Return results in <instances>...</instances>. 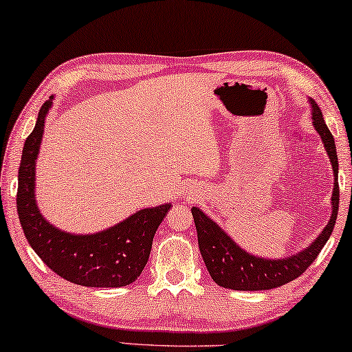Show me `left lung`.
I'll use <instances>...</instances> for the list:
<instances>
[{"label":"left lung","mask_w":352,"mask_h":352,"mask_svg":"<svg viewBox=\"0 0 352 352\" xmlns=\"http://www.w3.org/2000/svg\"><path fill=\"white\" fill-rule=\"evenodd\" d=\"M309 105L312 124L324 142L325 152L330 158L331 168H333V192H331V214L329 223L322 229L319 237H316L314 242L307 245L305 250L292 254V256L271 259L256 256V254L248 253L247 250L239 247L219 224H216L210 216L194 206L192 216L195 221L201 258H204L211 278L219 287L240 292H258L285 285L300 277L311 266V263L324 248L327 240L330 239L336 223V216H338V157H336L335 139L325 124L320 107L314 99H309Z\"/></svg>","instance_id":"left-lung-1"}]
</instances>
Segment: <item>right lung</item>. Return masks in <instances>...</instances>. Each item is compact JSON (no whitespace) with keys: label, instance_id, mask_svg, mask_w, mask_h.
Here are the masks:
<instances>
[{"label":"right lung","instance_id":"add662e5","mask_svg":"<svg viewBox=\"0 0 352 352\" xmlns=\"http://www.w3.org/2000/svg\"><path fill=\"white\" fill-rule=\"evenodd\" d=\"M52 99L54 96L43 104L35 128L23 144L17 189V213L23 234L43 263L65 280L100 288L129 285L146 267L153 235L171 204L142 208L94 234L67 232L51 224L38 208L35 175Z\"/></svg>","mask_w":352,"mask_h":352}]
</instances>
